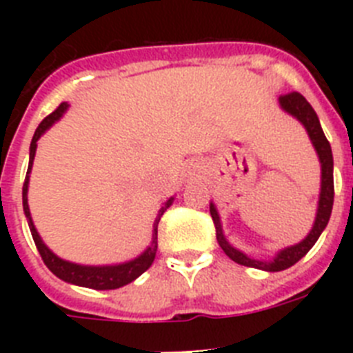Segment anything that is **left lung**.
I'll return each instance as SVG.
<instances>
[{
    "instance_id": "8db88e82",
    "label": "left lung",
    "mask_w": 353,
    "mask_h": 353,
    "mask_svg": "<svg viewBox=\"0 0 353 353\" xmlns=\"http://www.w3.org/2000/svg\"><path fill=\"white\" fill-rule=\"evenodd\" d=\"M279 105H281L285 113H288L290 117H293L304 125L305 132H307L314 150H316L318 161H320V170H322V176H320V196H318L316 217H314V223L311 226L310 233L299 244L288 245V248L277 251V254L272 260H254V258H249L245 252L233 248L228 242L223 232L219 212H217L215 205L210 201V215L215 224V236H217V242H219L221 249L226 252V256L232 258L235 263L244 265V267H252V269L267 270V272H279V270L288 269V267L295 265L301 258H304L307 254V251L316 244V240L320 239L322 232L325 230L327 223L330 219V212H332V203H334V174H332V171H334V161H332V150H330V145L327 141L325 134H323L322 125H320V120H318L314 109L297 92L279 97Z\"/></svg>"
}]
</instances>
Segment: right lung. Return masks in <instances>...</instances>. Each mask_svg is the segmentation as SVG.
Wrapping results in <instances>:
<instances>
[{"mask_svg":"<svg viewBox=\"0 0 353 353\" xmlns=\"http://www.w3.org/2000/svg\"><path fill=\"white\" fill-rule=\"evenodd\" d=\"M67 109H68L67 102H61L56 111H52L49 117H46L42 121H40V125L37 127L35 134H33V139H31V145H30V164H28L26 180H24V185H23L24 215H26L31 236H33V240H35V245L37 249H39L43 263L48 265V269L51 270L56 277H60L61 281L70 283V285L84 286V288H93V290L121 288V286L132 283L134 279H138L145 270L150 269V265L154 263L155 252H157L159 221H161V217L164 215V212L173 205L174 196H171L170 199L164 201V205L161 207V210H159L157 217H155L154 221L152 242H150L148 248H146L139 256L134 258V260L123 261V263H117V265H81V263H72V261H67L63 260V258L56 256L54 252H52L48 245L43 244L42 236L39 235L35 224H33V219H31L30 205H28V187H30V173H31V168H33V161H35V154H37V141H39L43 134H46V130L51 129L56 121L63 117Z\"/></svg>","mask_w":353,"mask_h":353,"instance_id":"right-lung-1","label":"right lung"}]
</instances>
